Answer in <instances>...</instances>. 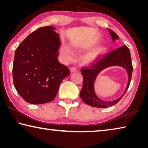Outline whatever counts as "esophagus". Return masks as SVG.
Masks as SVG:
<instances>
[{"instance_id": "esophagus-1", "label": "esophagus", "mask_w": 148, "mask_h": 148, "mask_svg": "<svg viewBox=\"0 0 148 148\" xmlns=\"http://www.w3.org/2000/svg\"><path fill=\"white\" fill-rule=\"evenodd\" d=\"M77 71V69L75 68V67H72L71 68V72H76Z\"/></svg>"}]
</instances>
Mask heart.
Returning <instances> with one entry per match:
<instances>
[{
  "instance_id": "1",
  "label": "heart",
  "mask_w": 148,
  "mask_h": 148,
  "mask_svg": "<svg viewBox=\"0 0 148 148\" xmlns=\"http://www.w3.org/2000/svg\"><path fill=\"white\" fill-rule=\"evenodd\" d=\"M105 51H106V47L103 46L98 47L96 49L87 52L84 55L82 59H83L84 62H86V63H89V62L94 61L100 55L103 53ZM60 55H61L62 59L66 62L72 61L75 57L73 51L66 44L62 45L61 46V49H60Z\"/></svg>"
}]
</instances>
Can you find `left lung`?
Wrapping results in <instances>:
<instances>
[{
  "instance_id": "left-lung-1",
  "label": "left lung",
  "mask_w": 148,
  "mask_h": 148,
  "mask_svg": "<svg viewBox=\"0 0 148 148\" xmlns=\"http://www.w3.org/2000/svg\"><path fill=\"white\" fill-rule=\"evenodd\" d=\"M113 42L119 38L116 33L108 29ZM117 66L126 70L128 75V82L126 88L122 96L118 99L112 101H106L100 99L94 91V86L95 80L98 75L105 68ZM84 77L83 87L80 91V97L85 103L92 107L107 108L117 104L123 97L128 89L131 80L132 65L130 50L126 46H123L104 55L94 61L90 66L84 67L81 69Z\"/></svg>"
}]
</instances>
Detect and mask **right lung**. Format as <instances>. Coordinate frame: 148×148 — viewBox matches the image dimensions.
I'll return each instance as SVG.
<instances>
[{
	"instance_id": "1",
	"label": "right lung",
	"mask_w": 148,
	"mask_h": 148,
	"mask_svg": "<svg viewBox=\"0 0 148 148\" xmlns=\"http://www.w3.org/2000/svg\"><path fill=\"white\" fill-rule=\"evenodd\" d=\"M51 26L41 27L30 34L15 52L14 87L22 98L32 104L51 102L62 79L70 74L59 62V34Z\"/></svg>"
}]
</instances>
